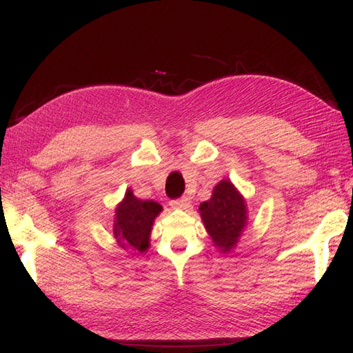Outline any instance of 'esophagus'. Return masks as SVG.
<instances>
[{"instance_id": "1", "label": "esophagus", "mask_w": 353, "mask_h": 353, "mask_svg": "<svg viewBox=\"0 0 353 353\" xmlns=\"http://www.w3.org/2000/svg\"><path fill=\"white\" fill-rule=\"evenodd\" d=\"M171 208L174 209H186L190 206V200L186 197H182V199H176V200H171Z\"/></svg>"}]
</instances>
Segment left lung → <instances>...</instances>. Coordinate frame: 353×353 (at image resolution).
<instances>
[{
    "label": "left lung",
    "mask_w": 353,
    "mask_h": 353,
    "mask_svg": "<svg viewBox=\"0 0 353 353\" xmlns=\"http://www.w3.org/2000/svg\"><path fill=\"white\" fill-rule=\"evenodd\" d=\"M209 236L220 252L229 253L236 245L247 224L245 200L230 181L215 185L212 197L199 206Z\"/></svg>",
    "instance_id": "1"
}]
</instances>
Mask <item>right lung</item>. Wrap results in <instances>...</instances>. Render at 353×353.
Here are the masks:
<instances>
[{
  "mask_svg": "<svg viewBox=\"0 0 353 353\" xmlns=\"http://www.w3.org/2000/svg\"><path fill=\"white\" fill-rule=\"evenodd\" d=\"M162 211V206L153 200H139L127 190L124 200L115 211L114 234L119 245L125 249L145 252L150 247V232L154 219Z\"/></svg>",
  "mask_w": 353,
  "mask_h": 353,
  "instance_id": "1",
  "label": "right lung"
}]
</instances>
